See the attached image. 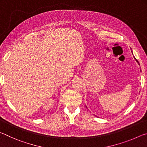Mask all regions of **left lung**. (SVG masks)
<instances>
[{"label": "left lung", "instance_id": "obj_1", "mask_svg": "<svg viewBox=\"0 0 147 147\" xmlns=\"http://www.w3.org/2000/svg\"><path fill=\"white\" fill-rule=\"evenodd\" d=\"M134 58H135V57H134ZM135 59H136V58H135ZM136 61H137V62H138V63H139V62H138V60H137V59H136Z\"/></svg>", "mask_w": 147, "mask_h": 147}]
</instances>
